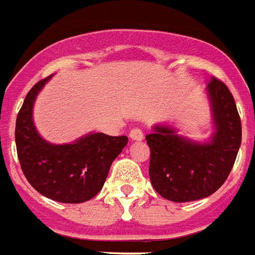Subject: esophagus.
I'll list each match as a JSON object with an SVG mask.
<instances>
[{
	"instance_id": "1",
	"label": "esophagus",
	"mask_w": 255,
	"mask_h": 255,
	"mask_svg": "<svg viewBox=\"0 0 255 255\" xmlns=\"http://www.w3.org/2000/svg\"><path fill=\"white\" fill-rule=\"evenodd\" d=\"M129 137L132 140H142L143 139V131L140 128H132L131 132H129Z\"/></svg>"
}]
</instances>
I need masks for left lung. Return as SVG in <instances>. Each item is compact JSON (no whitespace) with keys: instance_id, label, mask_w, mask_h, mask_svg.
<instances>
[{"instance_id":"1","label":"left lung","mask_w":255,"mask_h":255,"mask_svg":"<svg viewBox=\"0 0 255 255\" xmlns=\"http://www.w3.org/2000/svg\"><path fill=\"white\" fill-rule=\"evenodd\" d=\"M216 131L205 144L178 136L169 127L154 128L150 146V180L165 199L185 203L204 199L223 185L242 142V124L227 85L212 77L208 88Z\"/></svg>"}]
</instances>
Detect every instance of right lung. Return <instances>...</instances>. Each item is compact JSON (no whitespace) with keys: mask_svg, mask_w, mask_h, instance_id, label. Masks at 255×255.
<instances>
[{"mask_svg":"<svg viewBox=\"0 0 255 255\" xmlns=\"http://www.w3.org/2000/svg\"><path fill=\"white\" fill-rule=\"evenodd\" d=\"M39 81L24 100L16 120L17 156L28 182L40 195L59 203L78 204L99 193L111 165L128 142L126 135L89 133L71 144L43 140L32 122V107L47 81Z\"/></svg>","mask_w":255,"mask_h":255,"instance_id":"right-lung-1","label":"right lung"}]
</instances>
